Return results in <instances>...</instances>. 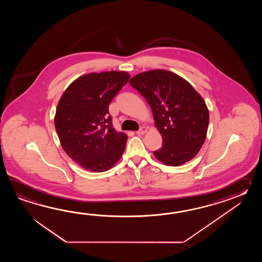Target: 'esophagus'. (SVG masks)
<instances>
[{
    "label": "esophagus",
    "instance_id": "obj_1",
    "mask_svg": "<svg viewBox=\"0 0 262 262\" xmlns=\"http://www.w3.org/2000/svg\"><path fill=\"white\" fill-rule=\"evenodd\" d=\"M147 130H148L147 127L143 126V127H141V128L139 129V131H137V134H138V135H143V134L147 132Z\"/></svg>",
    "mask_w": 262,
    "mask_h": 262
}]
</instances>
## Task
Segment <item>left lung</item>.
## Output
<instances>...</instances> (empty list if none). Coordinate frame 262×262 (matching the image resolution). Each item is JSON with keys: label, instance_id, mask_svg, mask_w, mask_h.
<instances>
[{"label": "left lung", "instance_id": "8db88e82", "mask_svg": "<svg viewBox=\"0 0 262 262\" xmlns=\"http://www.w3.org/2000/svg\"><path fill=\"white\" fill-rule=\"evenodd\" d=\"M130 85L144 96L163 139L154 155L167 166L193 159L206 139L209 111L192 85L175 73L156 69L140 73Z\"/></svg>", "mask_w": 262, "mask_h": 262}]
</instances>
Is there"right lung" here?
<instances>
[{
	"label": "right lung",
	"mask_w": 262,
	"mask_h": 262,
	"mask_svg": "<svg viewBox=\"0 0 262 262\" xmlns=\"http://www.w3.org/2000/svg\"><path fill=\"white\" fill-rule=\"evenodd\" d=\"M129 78L124 71L83 75L67 87L58 103L54 124L61 147L87 170L106 171L123 156L127 135L113 128L108 106Z\"/></svg>",
	"instance_id": "add662e5"
}]
</instances>
